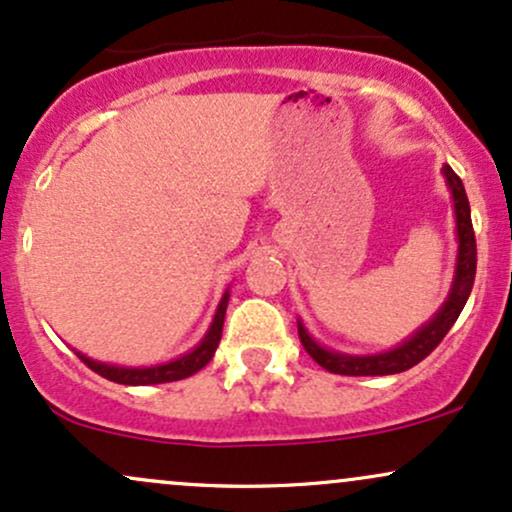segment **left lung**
I'll list each match as a JSON object with an SVG mask.
<instances>
[{"label":"left lung","mask_w":512,"mask_h":512,"mask_svg":"<svg viewBox=\"0 0 512 512\" xmlns=\"http://www.w3.org/2000/svg\"><path fill=\"white\" fill-rule=\"evenodd\" d=\"M445 182H448V190L452 197V209H455V233H457V260H455V276H452L450 293L445 298L443 305L438 308V313L421 325L411 337L404 339L402 344H397L395 349L380 351V354H366V356H354V354H342V351H334L315 342L310 337V332L305 330V325L298 320V337L305 346L310 356L320 363L322 368L330 370L337 375H395L404 373V370L414 368L416 363L424 361L436 346L443 342L445 334L450 332V327L455 325V320L460 317L464 303H467L469 293L474 286V274H477V238H474L472 228V214H469V202L467 192H464L462 180L457 178V173L450 166H443Z\"/></svg>","instance_id":"1"}]
</instances>
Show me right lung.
Returning <instances> with one entry per match:
<instances>
[{
    "label": "right lung",
    "mask_w": 512,
    "mask_h": 512,
    "mask_svg": "<svg viewBox=\"0 0 512 512\" xmlns=\"http://www.w3.org/2000/svg\"><path fill=\"white\" fill-rule=\"evenodd\" d=\"M228 298L231 293L228 289L223 291L219 308H216L214 320H211L207 334L202 337L195 349H190L187 354H182L178 358L168 363H158V366H115V363H103L96 361V358L81 354L76 351V356L86 363L93 373L103 375V378L113 380V383L120 385H161V383H173V380H182L195 375L197 370H202L214 356L216 346L221 342V330H223V317H226V308H228Z\"/></svg>",
    "instance_id": "1"
}]
</instances>
